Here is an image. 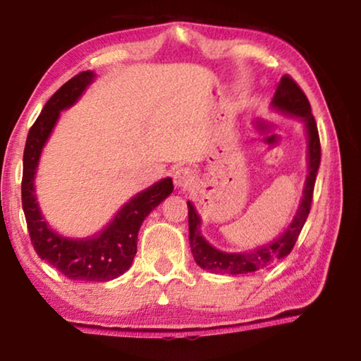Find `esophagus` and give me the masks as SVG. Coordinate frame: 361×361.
Wrapping results in <instances>:
<instances>
[{
  "label": "esophagus",
  "instance_id": "34e87169",
  "mask_svg": "<svg viewBox=\"0 0 361 361\" xmlns=\"http://www.w3.org/2000/svg\"><path fill=\"white\" fill-rule=\"evenodd\" d=\"M195 181V172L189 167H178L173 172V183L176 188L188 189L194 185Z\"/></svg>",
  "mask_w": 361,
  "mask_h": 361
}]
</instances>
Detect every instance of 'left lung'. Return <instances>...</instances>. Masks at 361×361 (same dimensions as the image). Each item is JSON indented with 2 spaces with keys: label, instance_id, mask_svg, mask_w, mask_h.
<instances>
[{
  "label": "left lung",
  "instance_id": "obj_1",
  "mask_svg": "<svg viewBox=\"0 0 361 361\" xmlns=\"http://www.w3.org/2000/svg\"><path fill=\"white\" fill-rule=\"evenodd\" d=\"M272 106L285 114L301 118L305 126V132H307L309 175L307 178H305L301 205H299L293 221L279 239L255 248L253 252L226 253L221 252V250L212 247L210 243L204 239V235L200 234V216L197 215V212H195L194 205L191 202H188L189 243H191V252L195 262H197L202 269H207V271H212L215 274L239 276V274L258 272L262 271V269L272 266L274 262H277L290 255L299 234H301L305 219L309 216L310 205H312L315 178L317 172H319L322 157L319 130H317L312 109H310V103L307 100V97L302 92V89L299 87L295 79L290 78L288 75H285L280 79L276 95H274L272 99Z\"/></svg>",
  "mask_w": 361,
  "mask_h": 361
}]
</instances>
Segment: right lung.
Masks as SVG:
<instances>
[{
  "label": "right lung",
  "instance_id": "right-lung-1",
  "mask_svg": "<svg viewBox=\"0 0 361 361\" xmlns=\"http://www.w3.org/2000/svg\"><path fill=\"white\" fill-rule=\"evenodd\" d=\"M94 78V71L79 73L49 99L28 132L23 151L22 207L30 239L41 259L78 282H108L122 276L137 255L140 226L173 191L172 178L154 183L122 207L100 234L87 239H68L44 221L35 195V175L41 151L57 124L60 111L75 105Z\"/></svg>",
  "mask_w": 361,
  "mask_h": 361
}]
</instances>
